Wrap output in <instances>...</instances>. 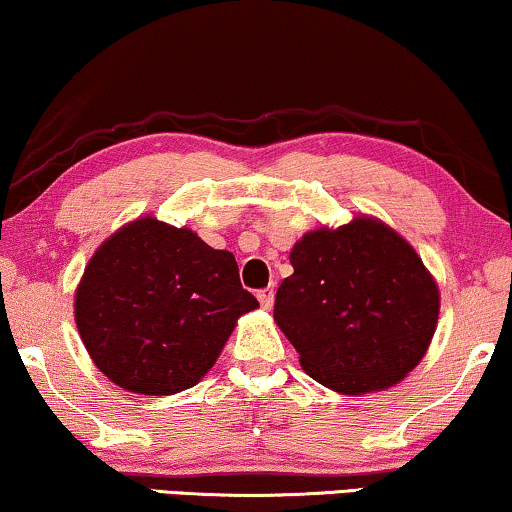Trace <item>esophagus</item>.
Segmentation results:
<instances>
[{
  "instance_id": "esophagus-1",
  "label": "esophagus",
  "mask_w": 512,
  "mask_h": 512,
  "mask_svg": "<svg viewBox=\"0 0 512 512\" xmlns=\"http://www.w3.org/2000/svg\"><path fill=\"white\" fill-rule=\"evenodd\" d=\"M258 296V303H261V307L263 310H272V303H275V289H263V291H258L256 293Z\"/></svg>"
}]
</instances>
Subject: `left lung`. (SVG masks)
<instances>
[{
	"label": "left lung",
	"instance_id": "8db88e82",
	"mask_svg": "<svg viewBox=\"0 0 512 512\" xmlns=\"http://www.w3.org/2000/svg\"><path fill=\"white\" fill-rule=\"evenodd\" d=\"M275 324L312 380L345 396L394 387L419 366L440 314L436 279L375 216L321 226L293 244Z\"/></svg>",
	"mask_w": 512,
	"mask_h": 512
}]
</instances>
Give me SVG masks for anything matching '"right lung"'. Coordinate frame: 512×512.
Wrapping results in <instances>:
<instances>
[{
    "mask_svg": "<svg viewBox=\"0 0 512 512\" xmlns=\"http://www.w3.org/2000/svg\"><path fill=\"white\" fill-rule=\"evenodd\" d=\"M256 307L230 251L153 214L109 235L74 293L76 328L97 370L144 396L195 387Z\"/></svg>",
    "mask_w": 512,
    "mask_h": 512,
    "instance_id": "right-lung-1",
    "label": "right lung"
}]
</instances>
